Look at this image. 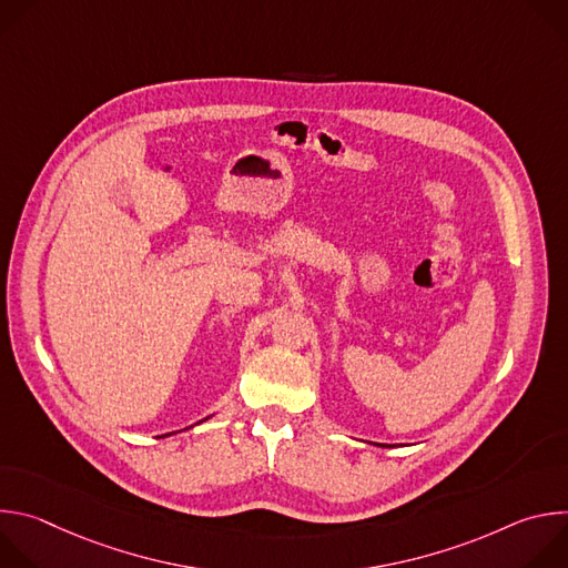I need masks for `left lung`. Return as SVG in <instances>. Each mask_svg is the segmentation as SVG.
<instances>
[{
	"instance_id": "obj_1",
	"label": "left lung",
	"mask_w": 568,
	"mask_h": 568,
	"mask_svg": "<svg viewBox=\"0 0 568 568\" xmlns=\"http://www.w3.org/2000/svg\"><path fill=\"white\" fill-rule=\"evenodd\" d=\"M382 447H384V445H382Z\"/></svg>"
}]
</instances>
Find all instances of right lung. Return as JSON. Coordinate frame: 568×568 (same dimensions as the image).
Instances as JSON below:
<instances>
[{"mask_svg":"<svg viewBox=\"0 0 568 568\" xmlns=\"http://www.w3.org/2000/svg\"><path fill=\"white\" fill-rule=\"evenodd\" d=\"M204 420H206V418H204Z\"/></svg>","mask_w":568,"mask_h":568,"instance_id":"obj_1","label":"right lung"}]
</instances>
